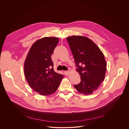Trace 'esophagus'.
<instances>
[{"label":"esophagus","instance_id":"esophagus-1","mask_svg":"<svg viewBox=\"0 0 129 129\" xmlns=\"http://www.w3.org/2000/svg\"><path fill=\"white\" fill-rule=\"evenodd\" d=\"M69 71H64V75H65V76L68 75H69Z\"/></svg>","mask_w":129,"mask_h":129}]
</instances>
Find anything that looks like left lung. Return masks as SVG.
I'll use <instances>...</instances> for the list:
<instances>
[{"instance_id":"obj_1","label":"left lung","mask_w":129,"mask_h":129,"mask_svg":"<svg viewBox=\"0 0 129 129\" xmlns=\"http://www.w3.org/2000/svg\"><path fill=\"white\" fill-rule=\"evenodd\" d=\"M74 58L81 82L75 85L79 93L92 94L104 81L107 64L99 47L86 37L72 36L66 38Z\"/></svg>"}]
</instances>
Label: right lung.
I'll return each mask as SVG.
<instances>
[{"instance_id": "1", "label": "right lung", "mask_w": 129, "mask_h": 129, "mask_svg": "<svg viewBox=\"0 0 129 129\" xmlns=\"http://www.w3.org/2000/svg\"><path fill=\"white\" fill-rule=\"evenodd\" d=\"M59 42L55 37H44L30 47L24 62V71L30 87L42 95L56 91L63 76L53 70L51 54Z\"/></svg>"}]
</instances>
